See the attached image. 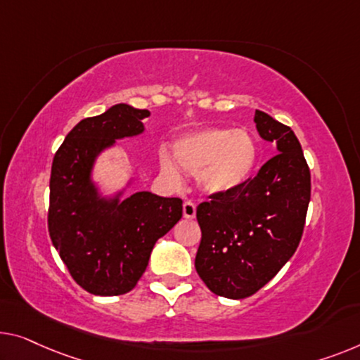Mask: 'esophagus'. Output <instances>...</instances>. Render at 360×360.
I'll list each match as a JSON object with an SVG mask.
<instances>
[{"mask_svg":"<svg viewBox=\"0 0 360 360\" xmlns=\"http://www.w3.org/2000/svg\"><path fill=\"white\" fill-rule=\"evenodd\" d=\"M182 214H184L186 219H194L195 218V203H192L191 200L184 202V205H182Z\"/></svg>","mask_w":360,"mask_h":360,"instance_id":"obj_1","label":"esophagus"}]
</instances>
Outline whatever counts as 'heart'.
I'll use <instances>...</instances> for the list:
<instances>
[{"label":"heart","instance_id":"b5f03b06","mask_svg":"<svg viewBox=\"0 0 360 360\" xmlns=\"http://www.w3.org/2000/svg\"><path fill=\"white\" fill-rule=\"evenodd\" d=\"M173 157L181 169L197 174V184L207 195H228L254 176L259 146L243 129L205 127L181 136L173 143ZM160 166L169 179H179L178 167L168 153L160 155Z\"/></svg>","mask_w":360,"mask_h":360}]
</instances>
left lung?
<instances>
[{
  "instance_id": "obj_1",
  "label": "left lung",
  "mask_w": 360,
  "mask_h": 360,
  "mask_svg": "<svg viewBox=\"0 0 360 360\" xmlns=\"http://www.w3.org/2000/svg\"><path fill=\"white\" fill-rule=\"evenodd\" d=\"M254 122L276 146V157L239 191L197 207L195 270L212 292L228 299L255 294L291 259L310 202V171L296 134L259 110Z\"/></svg>"
}]
</instances>
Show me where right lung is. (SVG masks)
I'll return each instance as SVG.
<instances>
[{"label":"right lung","instance_id":"obj_1","mask_svg":"<svg viewBox=\"0 0 360 360\" xmlns=\"http://www.w3.org/2000/svg\"><path fill=\"white\" fill-rule=\"evenodd\" d=\"M148 110L120 103L74 126L53 158L48 231L79 286L95 296L136 288L160 238L182 217V200L148 191L124 194L134 182L106 192L95 179L98 158L117 141L142 136Z\"/></svg>","mask_w":360,"mask_h":360}]
</instances>
